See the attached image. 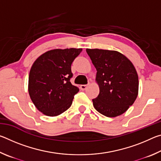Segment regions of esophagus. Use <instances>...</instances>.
Listing matches in <instances>:
<instances>
[{
  "label": "esophagus",
  "mask_w": 161,
  "mask_h": 161,
  "mask_svg": "<svg viewBox=\"0 0 161 161\" xmlns=\"http://www.w3.org/2000/svg\"><path fill=\"white\" fill-rule=\"evenodd\" d=\"M86 87H87V85H86V84H82V85L80 86V88L81 90H85Z\"/></svg>",
  "instance_id": "34e87169"
}]
</instances>
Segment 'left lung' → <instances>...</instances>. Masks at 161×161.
<instances>
[{"mask_svg": "<svg viewBox=\"0 0 161 161\" xmlns=\"http://www.w3.org/2000/svg\"><path fill=\"white\" fill-rule=\"evenodd\" d=\"M96 67L99 94L92 99L98 112L107 117L124 114L138 96V78L134 66L117 51L86 49Z\"/></svg>", "mask_w": 161, "mask_h": 161, "instance_id": "8db88e82", "label": "left lung"}]
</instances>
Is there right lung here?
<instances>
[{
    "mask_svg": "<svg viewBox=\"0 0 161 161\" xmlns=\"http://www.w3.org/2000/svg\"><path fill=\"white\" fill-rule=\"evenodd\" d=\"M81 49H56L40 56L30 71L28 92L32 102L46 116H58L67 110L80 91L70 82L75 59Z\"/></svg>",
    "mask_w": 161,
    "mask_h": 161,
    "instance_id": "add662e5",
    "label": "right lung"
}]
</instances>
